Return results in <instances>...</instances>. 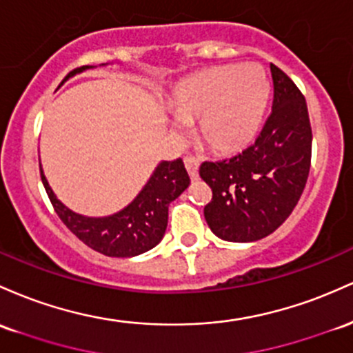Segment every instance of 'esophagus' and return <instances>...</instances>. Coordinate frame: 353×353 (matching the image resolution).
<instances>
[{"mask_svg": "<svg viewBox=\"0 0 353 353\" xmlns=\"http://www.w3.org/2000/svg\"><path fill=\"white\" fill-rule=\"evenodd\" d=\"M183 161H185V168H187L190 178H192V180H196L198 178V160L196 158L188 155L183 158Z\"/></svg>", "mask_w": 353, "mask_h": 353, "instance_id": "obj_1", "label": "esophagus"}]
</instances>
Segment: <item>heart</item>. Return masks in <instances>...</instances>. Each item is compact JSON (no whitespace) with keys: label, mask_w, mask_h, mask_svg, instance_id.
Returning a JSON list of instances; mask_svg holds the SVG:
<instances>
[{"label":"heart","mask_w":353,"mask_h":353,"mask_svg":"<svg viewBox=\"0 0 353 353\" xmlns=\"http://www.w3.org/2000/svg\"><path fill=\"white\" fill-rule=\"evenodd\" d=\"M270 93L259 65H227L181 83L170 98L172 132L180 137L196 121L198 137L216 153H235L256 134Z\"/></svg>","instance_id":"1"}]
</instances>
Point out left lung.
I'll use <instances>...</instances> for the list:
<instances>
[{
    "label": "left lung",
    "mask_w": 353,
    "mask_h": 353,
    "mask_svg": "<svg viewBox=\"0 0 353 353\" xmlns=\"http://www.w3.org/2000/svg\"><path fill=\"white\" fill-rule=\"evenodd\" d=\"M270 71L272 113L256 140L239 155L200 165L213 193L205 220L221 240L255 241L275 232L294 212L310 172L305 97L279 66L270 65Z\"/></svg>",
    "instance_id": "8db88e82"
}]
</instances>
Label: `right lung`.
I'll return each instance as SVG.
<instances>
[{
	"instance_id": "obj_1",
	"label": "right lung",
	"mask_w": 353,
	"mask_h": 353,
	"mask_svg": "<svg viewBox=\"0 0 353 353\" xmlns=\"http://www.w3.org/2000/svg\"><path fill=\"white\" fill-rule=\"evenodd\" d=\"M88 68L90 66H81L73 70L63 81ZM39 175L54 212L70 232L93 250L117 259L140 255L160 243L168 223V205L190 185V176L181 158L173 161H161L146 181L143 190L128 207L114 215L90 219L71 212L54 196L53 190L50 188L48 181L43 175L41 165H39Z\"/></svg>"
}]
</instances>
